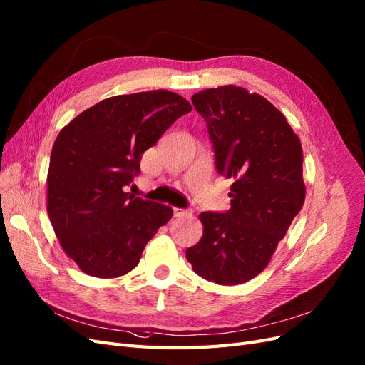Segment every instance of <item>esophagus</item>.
I'll return each mask as SVG.
<instances>
[{
    "instance_id": "esophagus-1",
    "label": "esophagus",
    "mask_w": 365,
    "mask_h": 365,
    "mask_svg": "<svg viewBox=\"0 0 365 365\" xmlns=\"http://www.w3.org/2000/svg\"><path fill=\"white\" fill-rule=\"evenodd\" d=\"M173 212H174V217H185L190 214V211L183 210V207H173Z\"/></svg>"
}]
</instances>
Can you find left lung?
<instances>
[{
  "label": "left lung",
  "mask_w": 365,
  "mask_h": 365,
  "mask_svg": "<svg viewBox=\"0 0 365 365\" xmlns=\"http://www.w3.org/2000/svg\"><path fill=\"white\" fill-rule=\"evenodd\" d=\"M205 119L217 173L234 179L231 210L200 214L203 235L186 249L192 270L217 284H242L269 264L304 203L303 151L272 103L235 86L191 98Z\"/></svg>",
  "instance_id": "left-lung-1"
}]
</instances>
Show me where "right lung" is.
I'll return each mask as SVG.
<instances>
[{"label": "right lung", "mask_w": 365, "mask_h": 365, "mask_svg": "<svg viewBox=\"0 0 365 365\" xmlns=\"http://www.w3.org/2000/svg\"><path fill=\"white\" fill-rule=\"evenodd\" d=\"M191 103L151 90L103 99L61 130L50 155L47 212L66 254L82 272L116 278L138 266L173 210L125 192L142 154Z\"/></svg>", "instance_id": "1"}]
</instances>
